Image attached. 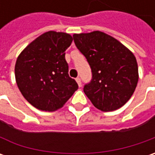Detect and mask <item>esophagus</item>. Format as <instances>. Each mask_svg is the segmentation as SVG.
<instances>
[{
	"instance_id": "esophagus-1",
	"label": "esophagus",
	"mask_w": 155,
	"mask_h": 155,
	"mask_svg": "<svg viewBox=\"0 0 155 155\" xmlns=\"http://www.w3.org/2000/svg\"><path fill=\"white\" fill-rule=\"evenodd\" d=\"M76 81H77V83H78V86H79V87L82 86V82H81L80 78H76Z\"/></svg>"
}]
</instances>
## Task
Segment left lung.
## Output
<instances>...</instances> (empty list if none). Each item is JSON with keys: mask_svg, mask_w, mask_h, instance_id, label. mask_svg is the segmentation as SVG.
Segmentation results:
<instances>
[{"mask_svg": "<svg viewBox=\"0 0 155 155\" xmlns=\"http://www.w3.org/2000/svg\"><path fill=\"white\" fill-rule=\"evenodd\" d=\"M77 48L86 58L92 78L84 91L98 110L121 108L130 99L139 79L134 54L110 35L94 31L73 35Z\"/></svg>", "mask_w": 155, "mask_h": 155, "instance_id": "8db88e82", "label": "left lung"}]
</instances>
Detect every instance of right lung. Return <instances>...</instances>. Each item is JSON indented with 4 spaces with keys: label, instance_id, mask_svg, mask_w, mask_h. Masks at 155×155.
<instances>
[{
    "label": "right lung",
    "instance_id": "add662e5",
    "mask_svg": "<svg viewBox=\"0 0 155 155\" xmlns=\"http://www.w3.org/2000/svg\"><path fill=\"white\" fill-rule=\"evenodd\" d=\"M72 42L65 33L50 31L30 43L15 64V79L28 103L38 110L55 111L78 89L69 76L64 51Z\"/></svg>",
    "mask_w": 155,
    "mask_h": 155
}]
</instances>
